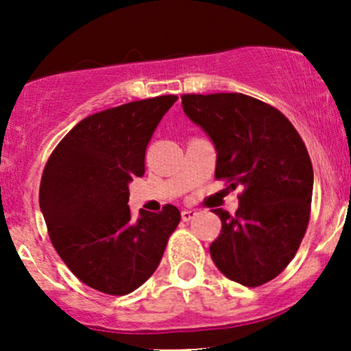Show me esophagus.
Instances as JSON below:
<instances>
[{
    "instance_id": "1",
    "label": "esophagus",
    "mask_w": 351,
    "mask_h": 351,
    "mask_svg": "<svg viewBox=\"0 0 351 351\" xmlns=\"http://www.w3.org/2000/svg\"><path fill=\"white\" fill-rule=\"evenodd\" d=\"M195 215H197L195 210H183V212H182V219H183V221H185V222L192 221V219L195 217Z\"/></svg>"
}]
</instances>
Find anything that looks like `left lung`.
I'll use <instances>...</instances> for the list:
<instances>
[{"label": "left lung", "instance_id": "obj_1", "mask_svg": "<svg viewBox=\"0 0 351 351\" xmlns=\"http://www.w3.org/2000/svg\"><path fill=\"white\" fill-rule=\"evenodd\" d=\"M183 112L217 151L215 178L243 186L234 215L222 208L210 244L215 267L246 287L274 280L306 234L313 200V162L302 137L280 110L243 93L182 95Z\"/></svg>", "mask_w": 351, "mask_h": 351}]
</instances>
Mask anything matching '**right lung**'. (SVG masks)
Masks as SVG:
<instances>
[{
    "instance_id": "obj_1",
    "label": "right lung",
    "mask_w": 351,
    "mask_h": 351,
    "mask_svg": "<svg viewBox=\"0 0 351 351\" xmlns=\"http://www.w3.org/2000/svg\"><path fill=\"white\" fill-rule=\"evenodd\" d=\"M176 95L130 101L81 120L49 156L38 204L49 238L83 284L108 295L141 287L161 261L180 210L141 208L134 219L129 182L146 171V147Z\"/></svg>"
}]
</instances>
